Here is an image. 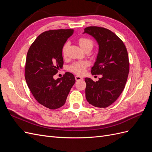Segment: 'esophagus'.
<instances>
[{"mask_svg": "<svg viewBox=\"0 0 152 152\" xmlns=\"http://www.w3.org/2000/svg\"><path fill=\"white\" fill-rule=\"evenodd\" d=\"M75 78L76 81H79V80H81L83 79H82V78L81 77H80V76H75Z\"/></svg>", "mask_w": 152, "mask_h": 152, "instance_id": "34e87169", "label": "esophagus"}]
</instances>
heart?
I'll return each instance as SVG.
<instances>
[{"instance_id":"obj_1","label":"heart","mask_w":152,"mask_h":152,"mask_svg":"<svg viewBox=\"0 0 152 152\" xmlns=\"http://www.w3.org/2000/svg\"><path fill=\"white\" fill-rule=\"evenodd\" d=\"M79 44L80 48L84 50L87 48H93V40L86 38V37H82L79 40ZM68 47V44L66 43L63 45L62 49V54L63 56H65L66 53V49ZM89 63L87 61H77L73 63V64L68 67V70L72 72L75 73L77 75H82L85 72L86 68L89 66Z\"/></svg>"}]
</instances>
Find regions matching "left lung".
<instances>
[{"mask_svg": "<svg viewBox=\"0 0 152 152\" xmlns=\"http://www.w3.org/2000/svg\"><path fill=\"white\" fill-rule=\"evenodd\" d=\"M83 34L93 37L98 44L97 58L91 72L93 75H102L96 82L85 78L86 99L96 107H108L117 99L126 84L129 71L127 49L108 29L89 26Z\"/></svg>", "mask_w": 152, "mask_h": 152, "instance_id": "obj_1", "label": "left lung"}]
</instances>
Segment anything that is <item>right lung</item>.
<instances>
[{
	"label": "right lung",
	"mask_w": 152,
	"mask_h": 152,
	"mask_svg": "<svg viewBox=\"0 0 152 152\" xmlns=\"http://www.w3.org/2000/svg\"><path fill=\"white\" fill-rule=\"evenodd\" d=\"M73 34V29L44 31L37 37L27 53V85L37 102L49 109L55 110L64 105L75 82L74 75L70 72L56 80L53 78L63 67L62 49Z\"/></svg>",
	"instance_id": "right-lung-1"
}]
</instances>
